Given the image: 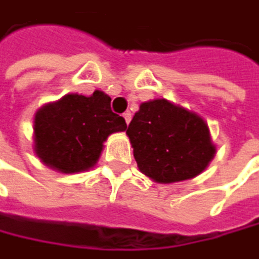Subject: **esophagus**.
<instances>
[{"instance_id":"esophagus-1","label":"esophagus","mask_w":259,"mask_h":259,"mask_svg":"<svg viewBox=\"0 0 259 259\" xmlns=\"http://www.w3.org/2000/svg\"><path fill=\"white\" fill-rule=\"evenodd\" d=\"M131 117H133L131 112H124V113H123V118H124V121H126V124H130V121H131Z\"/></svg>"}]
</instances>
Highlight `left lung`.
<instances>
[{
  "instance_id": "left-lung-1",
  "label": "left lung",
  "mask_w": 259,
  "mask_h": 259,
  "mask_svg": "<svg viewBox=\"0 0 259 259\" xmlns=\"http://www.w3.org/2000/svg\"><path fill=\"white\" fill-rule=\"evenodd\" d=\"M126 135L139 171L160 184L198 176L216 154L206 121L168 99L142 102Z\"/></svg>"
}]
</instances>
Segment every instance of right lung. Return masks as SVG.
Masks as SVG:
<instances>
[{
	"mask_svg": "<svg viewBox=\"0 0 259 259\" xmlns=\"http://www.w3.org/2000/svg\"><path fill=\"white\" fill-rule=\"evenodd\" d=\"M126 130L104 91L65 94L39 107L33 118V152L49 168L65 175L93 168L112 133Z\"/></svg>",
	"mask_w": 259,
	"mask_h": 259,
	"instance_id": "right-lung-1",
	"label": "right lung"
}]
</instances>
